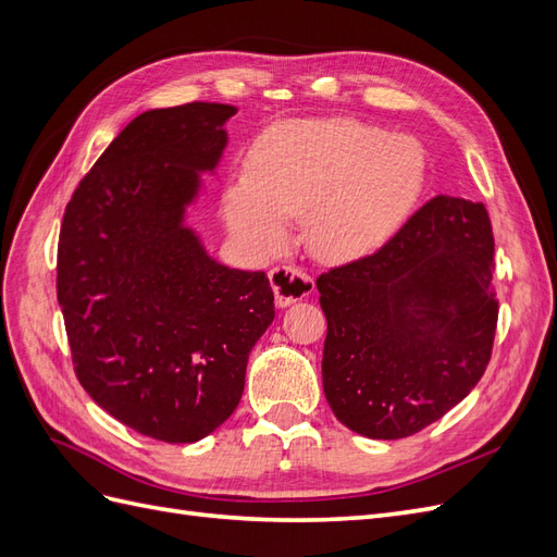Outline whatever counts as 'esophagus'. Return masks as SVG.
<instances>
[{"label":"esophagus","mask_w":557,"mask_h":557,"mask_svg":"<svg viewBox=\"0 0 557 557\" xmlns=\"http://www.w3.org/2000/svg\"><path fill=\"white\" fill-rule=\"evenodd\" d=\"M278 307H290L313 293V278L295 264H278L269 272Z\"/></svg>","instance_id":"1"}]
</instances>
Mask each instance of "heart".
I'll list each match as a JSON object with an SVG mask.
<instances>
[{
    "label": "heart",
    "instance_id": "heart-1",
    "mask_svg": "<svg viewBox=\"0 0 557 557\" xmlns=\"http://www.w3.org/2000/svg\"><path fill=\"white\" fill-rule=\"evenodd\" d=\"M425 183V153L413 137L348 117L293 123L252 148L248 178L232 185V232L262 256L288 242V223L307 215L318 258L350 260L385 244L407 221Z\"/></svg>",
    "mask_w": 557,
    "mask_h": 557
}]
</instances>
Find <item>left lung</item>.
Wrapping results in <instances>:
<instances>
[{
  "mask_svg": "<svg viewBox=\"0 0 557 557\" xmlns=\"http://www.w3.org/2000/svg\"><path fill=\"white\" fill-rule=\"evenodd\" d=\"M495 237L481 201L436 195L372 256L315 278L330 409L369 440H404L474 387L493 356Z\"/></svg>",
  "mask_w": 557,
  "mask_h": 557,
  "instance_id": "obj_1",
  "label": "left lung"
}]
</instances>
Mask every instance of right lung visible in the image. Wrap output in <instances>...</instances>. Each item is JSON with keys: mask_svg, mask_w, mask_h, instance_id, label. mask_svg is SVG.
<instances>
[{"mask_svg": "<svg viewBox=\"0 0 557 557\" xmlns=\"http://www.w3.org/2000/svg\"><path fill=\"white\" fill-rule=\"evenodd\" d=\"M234 113L190 102L137 115L62 215L58 301L76 379L115 420L166 444L225 423L274 320L267 274L218 264L183 225Z\"/></svg>", "mask_w": 557, "mask_h": 557, "instance_id": "obj_1", "label": "right lung"}]
</instances>
